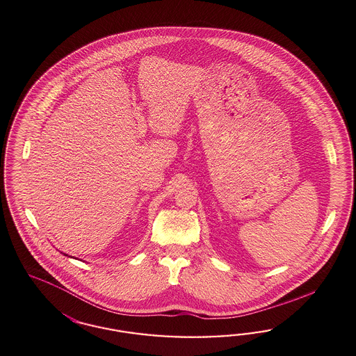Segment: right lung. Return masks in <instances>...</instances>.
I'll return each instance as SVG.
<instances>
[{
  "label": "right lung",
  "instance_id": "obj_1",
  "mask_svg": "<svg viewBox=\"0 0 356 356\" xmlns=\"http://www.w3.org/2000/svg\"><path fill=\"white\" fill-rule=\"evenodd\" d=\"M65 256H67V254H65Z\"/></svg>",
  "mask_w": 356,
  "mask_h": 356
}]
</instances>
